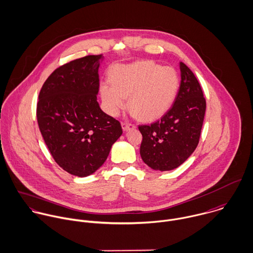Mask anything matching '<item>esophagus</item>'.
I'll return each mask as SVG.
<instances>
[{
  "label": "esophagus",
  "instance_id": "34e87169",
  "mask_svg": "<svg viewBox=\"0 0 253 253\" xmlns=\"http://www.w3.org/2000/svg\"><path fill=\"white\" fill-rule=\"evenodd\" d=\"M122 127L124 129V131H128L132 128H135V126L132 124H127V123H123L122 124Z\"/></svg>",
  "mask_w": 253,
  "mask_h": 253
}]
</instances>
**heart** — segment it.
Listing matches in <instances>:
<instances>
[{"label":"heart","instance_id":"obj_1","mask_svg":"<svg viewBox=\"0 0 253 253\" xmlns=\"http://www.w3.org/2000/svg\"><path fill=\"white\" fill-rule=\"evenodd\" d=\"M110 82L112 86L100 87L106 112L118 117L128 98L131 114L145 122L158 120L168 112L179 86L173 69L162 68L151 61L118 65L111 71Z\"/></svg>","mask_w":253,"mask_h":253}]
</instances>
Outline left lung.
<instances>
[{
	"mask_svg": "<svg viewBox=\"0 0 253 253\" xmlns=\"http://www.w3.org/2000/svg\"><path fill=\"white\" fill-rule=\"evenodd\" d=\"M179 70L180 85L171 108L159 121L138 126L142 134L140 156L156 170L177 168L199 142L206 101L190 69L180 62Z\"/></svg>",
	"mask_w": 253,
	"mask_h": 253,
	"instance_id": "1",
	"label": "left lung"
}]
</instances>
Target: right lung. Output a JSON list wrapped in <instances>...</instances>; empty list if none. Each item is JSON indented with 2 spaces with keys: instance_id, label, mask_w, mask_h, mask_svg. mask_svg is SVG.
Masks as SVG:
<instances>
[{
  "instance_id": "add662e5",
  "label": "right lung",
  "mask_w": 253,
  "mask_h": 253,
  "mask_svg": "<svg viewBox=\"0 0 253 253\" xmlns=\"http://www.w3.org/2000/svg\"><path fill=\"white\" fill-rule=\"evenodd\" d=\"M103 55L86 56L53 72L42 86L37 122L56 163L84 177L100 168L123 129L104 113L97 95Z\"/></svg>"
}]
</instances>
